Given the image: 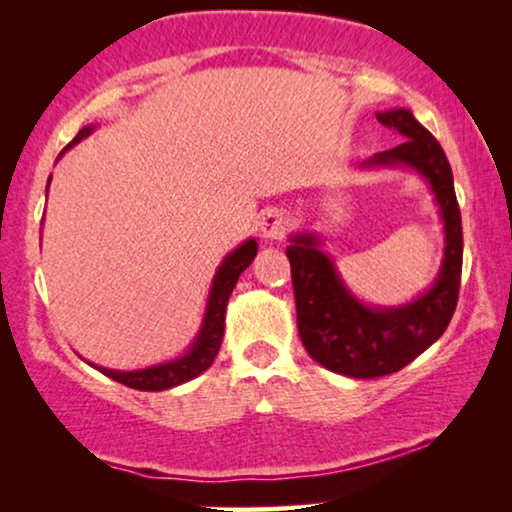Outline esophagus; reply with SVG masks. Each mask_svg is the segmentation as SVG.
Listing matches in <instances>:
<instances>
[{"label":"esophagus","instance_id":"obj_1","mask_svg":"<svg viewBox=\"0 0 512 512\" xmlns=\"http://www.w3.org/2000/svg\"><path fill=\"white\" fill-rule=\"evenodd\" d=\"M291 228V216L284 209H265L261 216V233L265 240H282L286 230Z\"/></svg>","mask_w":512,"mask_h":512}]
</instances>
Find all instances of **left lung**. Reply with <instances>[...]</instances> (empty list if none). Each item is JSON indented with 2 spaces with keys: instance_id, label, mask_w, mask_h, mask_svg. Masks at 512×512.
Wrapping results in <instances>:
<instances>
[{
  "instance_id": "1",
  "label": "left lung",
  "mask_w": 512,
  "mask_h": 512,
  "mask_svg": "<svg viewBox=\"0 0 512 512\" xmlns=\"http://www.w3.org/2000/svg\"><path fill=\"white\" fill-rule=\"evenodd\" d=\"M377 121L405 139L394 149L375 153L363 167H408L417 172L433 193L443 219V263L431 289L405 305H368L354 296L333 258L321 251L319 235L307 230L296 233L286 247L298 333L307 354L333 373L356 380L396 373L445 333L457 307L464 256L452 167L438 139L408 109L382 111Z\"/></svg>"
}]
</instances>
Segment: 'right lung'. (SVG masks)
Segmentation results:
<instances>
[{"instance_id": "right-lung-1", "label": "right lung", "mask_w": 512, "mask_h": 512, "mask_svg": "<svg viewBox=\"0 0 512 512\" xmlns=\"http://www.w3.org/2000/svg\"><path fill=\"white\" fill-rule=\"evenodd\" d=\"M95 128H97L95 123L81 128L79 135H76L72 142L65 146V149H62L60 156H65V151L72 149L74 144H79L81 139L93 135ZM48 184H51V177H48ZM256 251H258V242L254 240V237H249L247 242H242L240 247L233 249L226 258H223V263L219 265V270H216V275L212 279V289H209L205 317H202L200 331H198V335H195V340L191 342V347H188L181 356H177V359L156 363V366L139 368V370H114V368L95 366V363L86 361L88 366L100 370L102 375L111 377V380L125 384V387L139 389V391L172 389V387H179V384H184L188 380H193V377L205 373V370L214 363L216 354H219L223 331H226V307H228L230 293H233L237 279H240L242 272L247 270L251 261L256 258Z\"/></svg>"}]
</instances>
